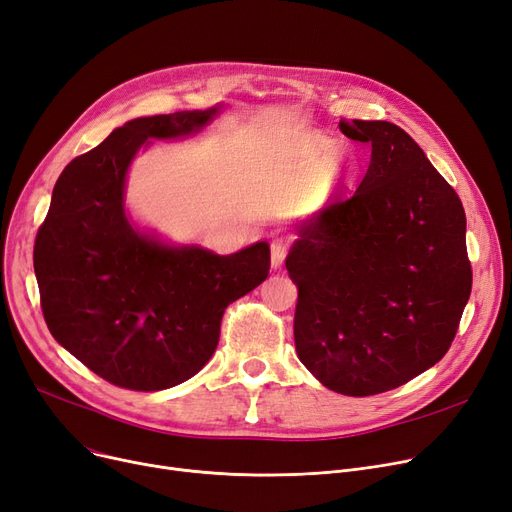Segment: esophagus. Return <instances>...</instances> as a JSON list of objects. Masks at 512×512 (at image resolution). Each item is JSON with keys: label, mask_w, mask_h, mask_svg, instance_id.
I'll return each mask as SVG.
<instances>
[{"label": "esophagus", "mask_w": 512, "mask_h": 512, "mask_svg": "<svg viewBox=\"0 0 512 512\" xmlns=\"http://www.w3.org/2000/svg\"><path fill=\"white\" fill-rule=\"evenodd\" d=\"M270 251H272V265L280 267L288 255V242L284 238H274Z\"/></svg>", "instance_id": "obj_1"}]
</instances>
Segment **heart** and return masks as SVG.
<instances>
[{"instance_id":"obj_1","label":"heart","mask_w":512,"mask_h":512,"mask_svg":"<svg viewBox=\"0 0 512 512\" xmlns=\"http://www.w3.org/2000/svg\"><path fill=\"white\" fill-rule=\"evenodd\" d=\"M336 153V143L330 139H317L315 141V161L317 164H324V161L332 159Z\"/></svg>"}]
</instances>
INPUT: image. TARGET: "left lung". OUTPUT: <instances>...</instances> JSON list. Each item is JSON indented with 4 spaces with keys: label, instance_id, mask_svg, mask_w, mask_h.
Listing matches in <instances>:
<instances>
[{
    "label": "left lung",
    "instance_id": "8db88e82",
    "mask_svg": "<svg viewBox=\"0 0 512 512\" xmlns=\"http://www.w3.org/2000/svg\"><path fill=\"white\" fill-rule=\"evenodd\" d=\"M371 145L353 195L338 193L301 226L286 259L299 288L294 344L326 388L373 396L436 365L471 294L465 209L400 126L340 120Z\"/></svg>",
    "mask_w": 512,
    "mask_h": 512
}]
</instances>
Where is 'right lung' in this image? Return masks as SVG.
<instances>
[{
    "label": "right lung",
    "instance_id": "1",
    "mask_svg": "<svg viewBox=\"0 0 512 512\" xmlns=\"http://www.w3.org/2000/svg\"><path fill=\"white\" fill-rule=\"evenodd\" d=\"M211 110L130 120L74 157L53 186L33 263L45 324L66 351L118 388L155 392L211 359L226 307L270 274V245L234 255L170 249L124 213V178L147 139L201 130Z\"/></svg>",
    "mask_w": 512,
    "mask_h": 512
}]
</instances>
